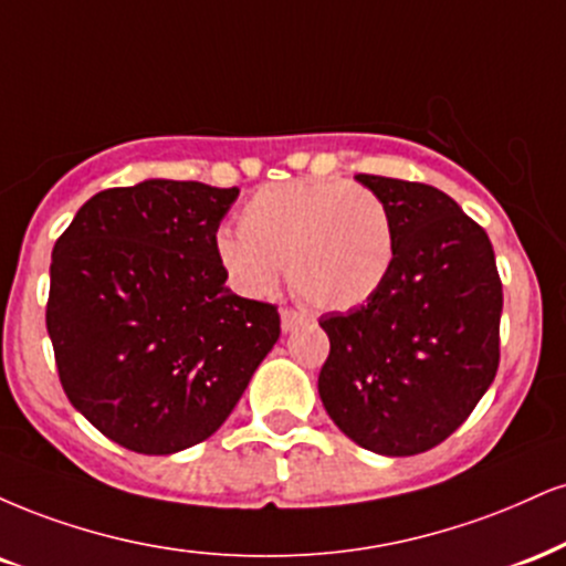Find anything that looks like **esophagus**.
Segmentation results:
<instances>
[{
	"mask_svg": "<svg viewBox=\"0 0 566 566\" xmlns=\"http://www.w3.org/2000/svg\"><path fill=\"white\" fill-rule=\"evenodd\" d=\"M279 313H282V329H284V332L297 329V326L303 324V316H301V313H297V311H292V308H282Z\"/></svg>",
	"mask_w": 566,
	"mask_h": 566,
	"instance_id": "34e87169",
	"label": "esophagus"
}]
</instances>
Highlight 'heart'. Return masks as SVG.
Here are the masks:
<instances>
[{
    "mask_svg": "<svg viewBox=\"0 0 566 566\" xmlns=\"http://www.w3.org/2000/svg\"><path fill=\"white\" fill-rule=\"evenodd\" d=\"M216 258L244 295L276 287L318 311H350L377 295L395 263L390 208L345 179L269 184L244 202L240 231H218Z\"/></svg>",
    "mask_w": 566,
    "mask_h": 566,
    "instance_id": "heart-1",
    "label": "heart"
}]
</instances>
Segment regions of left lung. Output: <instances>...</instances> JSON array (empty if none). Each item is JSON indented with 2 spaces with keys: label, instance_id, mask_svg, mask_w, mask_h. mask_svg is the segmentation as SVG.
<instances>
[{
  "label": "left lung",
  "instance_id": "1",
  "mask_svg": "<svg viewBox=\"0 0 566 566\" xmlns=\"http://www.w3.org/2000/svg\"><path fill=\"white\" fill-rule=\"evenodd\" d=\"M390 208L395 263L371 301L318 318V395L360 448L417 455L464 424L501 360L503 290L485 229L430 184L358 174Z\"/></svg>",
  "mask_w": 566,
  "mask_h": 566
}]
</instances>
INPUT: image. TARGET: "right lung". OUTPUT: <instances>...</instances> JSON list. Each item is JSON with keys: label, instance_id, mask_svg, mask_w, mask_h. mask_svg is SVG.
I'll return each mask as SVG.
<instances>
[{"label": "right lung", "instance_id": "obj_1", "mask_svg": "<svg viewBox=\"0 0 566 566\" xmlns=\"http://www.w3.org/2000/svg\"><path fill=\"white\" fill-rule=\"evenodd\" d=\"M240 189L149 179L84 202L50 265L60 385L134 453L208 440L279 339L276 305L223 287L216 231Z\"/></svg>", "mask_w": 566, "mask_h": 566}]
</instances>
